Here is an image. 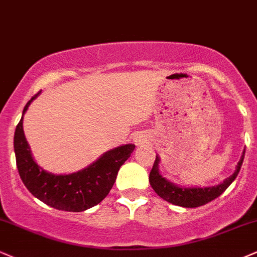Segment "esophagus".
Listing matches in <instances>:
<instances>
[{"instance_id": "obj_1", "label": "esophagus", "mask_w": 257, "mask_h": 257, "mask_svg": "<svg viewBox=\"0 0 257 257\" xmlns=\"http://www.w3.org/2000/svg\"><path fill=\"white\" fill-rule=\"evenodd\" d=\"M137 143H141V141H138V139H137Z\"/></svg>"}]
</instances>
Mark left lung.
<instances>
[{
  "mask_svg": "<svg viewBox=\"0 0 257 257\" xmlns=\"http://www.w3.org/2000/svg\"><path fill=\"white\" fill-rule=\"evenodd\" d=\"M244 154L245 149L243 150L242 157H240L239 162L237 164L236 172L218 186L205 187V188H185V187L174 185V183L164 179L160 172H158V163H160V157L158 156H156L154 167L150 172L149 182H150L154 191L164 200L170 202V204L182 206V207H199V206L207 204V202L218 198L221 193L225 192V189L231 183L235 181L240 170V167H242L243 160H244Z\"/></svg>",
  "mask_w": 257,
  "mask_h": 257,
  "instance_id": "1",
  "label": "left lung"
}]
</instances>
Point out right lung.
<instances>
[{
    "mask_svg": "<svg viewBox=\"0 0 257 257\" xmlns=\"http://www.w3.org/2000/svg\"><path fill=\"white\" fill-rule=\"evenodd\" d=\"M39 94L40 91L26 103L22 118L15 128L14 151L22 182L36 198L57 210L69 212L88 210L108 195L120 167L131 156L136 145L126 144L107 151L96 162L77 173L55 175L45 172L34 162L22 128L24 114Z\"/></svg>",
    "mask_w": 257,
    "mask_h": 257,
    "instance_id": "right-lung-1",
    "label": "right lung"
}]
</instances>
